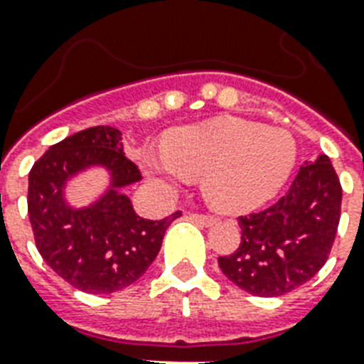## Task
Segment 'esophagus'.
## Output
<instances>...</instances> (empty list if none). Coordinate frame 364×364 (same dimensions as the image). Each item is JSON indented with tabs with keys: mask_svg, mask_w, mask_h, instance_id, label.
Returning <instances> with one entry per match:
<instances>
[{
	"mask_svg": "<svg viewBox=\"0 0 364 364\" xmlns=\"http://www.w3.org/2000/svg\"><path fill=\"white\" fill-rule=\"evenodd\" d=\"M191 219H193L194 223H198V225H202V227H211V225H215V217L211 215H198V213H193L191 215Z\"/></svg>",
	"mask_w": 364,
	"mask_h": 364,
	"instance_id": "34e87169",
	"label": "esophagus"
}]
</instances>
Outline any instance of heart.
<instances>
[{"mask_svg": "<svg viewBox=\"0 0 364 364\" xmlns=\"http://www.w3.org/2000/svg\"><path fill=\"white\" fill-rule=\"evenodd\" d=\"M294 164L291 134L234 117L177 128L166 145L141 153L143 171L159 191L173 193L202 176L205 200L225 213L266 204L287 183Z\"/></svg>", "mask_w": 364, "mask_h": 364, "instance_id": "heart-1", "label": "heart"}]
</instances>
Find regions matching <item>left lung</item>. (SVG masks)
Wrapping results in <instances>:
<instances>
[{"instance_id":"obj_1","label":"left lung","mask_w":364,"mask_h":364,"mask_svg":"<svg viewBox=\"0 0 364 364\" xmlns=\"http://www.w3.org/2000/svg\"><path fill=\"white\" fill-rule=\"evenodd\" d=\"M342 187L327 154L302 166L287 194L264 211L240 217V247L219 257L223 274L255 296H282L327 262L338 230Z\"/></svg>"}]
</instances>
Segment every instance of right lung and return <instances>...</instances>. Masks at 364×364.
I'll return each mask as SVG.
<instances>
[{
  "label": "right lung",
  "mask_w": 364,
  "mask_h": 364,
  "mask_svg": "<svg viewBox=\"0 0 364 364\" xmlns=\"http://www.w3.org/2000/svg\"><path fill=\"white\" fill-rule=\"evenodd\" d=\"M102 167L108 187L87 206L69 204L65 191L81 173ZM141 181L124 154L122 132L92 126L37 160L28 177V215L37 251L62 279L82 293L121 291L145 274L179 211L160 221L136 213L124 188Z\"/></svg>",
  "instance_id": "right-lung-1"
}]
</instances>
